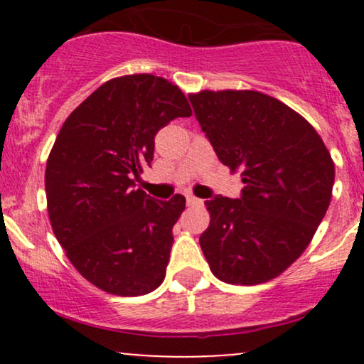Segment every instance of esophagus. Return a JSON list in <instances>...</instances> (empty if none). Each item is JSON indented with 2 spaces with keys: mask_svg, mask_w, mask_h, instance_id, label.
<instances>
[{
  "mask_svg": "<svg viewBox=\"0 0 364 364\" xmlns=\"http://www.w3.org/2000/svg\"><path fill=\"white\" fill-rule=\"evenodd\" d=\"M186 203H188V207H193V205H202V203H203V200L196 198V196H193V195H186Z\"/></svg>",
  "mask_w": 364,
  "mask_h": 364,
  "instance_id": "1",
  "label": "esophagus"
}]
</instances>
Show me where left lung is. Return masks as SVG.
<instances>
[{
  "label": "left lung",
  "mask_w": 364,
  "mask_h": 364,
  "mask_svg": "<svg viewBox=\"0 0 364 364\" xmlns=\"http://www.w3.org/2000/svg\"><path fill=\"white\" fill-rule=\"evenodd\" d=\"M217 157L241 171L240 198L207 200L200 246L212 274L255 286L281 275L310 245L332 198L336 168L316 129L257 90L188 95Z\"/></svg>",
  "instance_id": "left-lung-1"
}]
</instances>
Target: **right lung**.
Wrapping results in <instances>:
<instances>
[{"label": "right lung", "mask_w": 364, "mask_h": 364, "mask_svg": "<svg viewBox=\"0 0 364 364\" xmlns=\"http://www.w3.org/2000/svg\"><path fill=\"white\" fill-rule=\"evenodd\" d=\"M191 116L178 85L149 73L102 83L66 118L46 166L48 214L66 257L116 296L161 286L185 196L154 200L135 188L157 132Z\"/></svg>", "instance_id": "obj_1"}]
</instances>
